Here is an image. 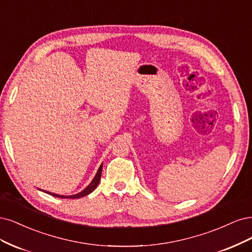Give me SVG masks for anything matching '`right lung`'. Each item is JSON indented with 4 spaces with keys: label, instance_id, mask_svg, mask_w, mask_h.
<instances>
[{
    "label": "right lung",
    "instance_id": "add662e5",
    "mask_svg": "<svg viewBox=\"0 0 252 252\" xmlns=\"http://www.w3.org/2000/svg\"><path fill=\"white\" fill-rule=\"evenodd\" d=\"M101 169H102V164L99 166L98 170H97V173H96V175H95V177H94V179L91 181V183L89 184L84 190H82V191L78 192V193H76V194H72V196H61V194H56V193L49 192V191H46V190H44V191H45V192H47V193L51 194V196H53V197L63 198V199H78V198L85 197V196H87V194L91 193V192H92V191L97 188V185H98V183H99V181H100ZM39 190H42V189H39Z\"/></svg>",
    "mask_w": 252,
    "mask_h": 252
}]
</instances>
